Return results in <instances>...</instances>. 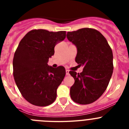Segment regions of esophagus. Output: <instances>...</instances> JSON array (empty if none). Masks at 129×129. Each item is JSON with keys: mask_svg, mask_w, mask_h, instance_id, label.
I'll return each instance as SVG.
<instances>
[{"mask_svg": "<svg viewBox=\"0 0 129 129\" xmlns=\"http://www.w3.org/2000/svg\"><path fill=\"white\" fill-rule=\"evenodd\" d=\"M66 75L67 76H69L70 75V74H69V70H66Z\"/></svg>", "mask_w": 129, "mask_h": 129, "instance_id": "obj_1", "label": "esophagus"}]
</instances>
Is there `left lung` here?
Masks as SVG:
<instances>
[{
  "label": "left lung",
  "instance_id": "8db88e82",
  "mask_svg": "<svg viewBox=\"0 0 129 129\" xmlns=\"http://www.w3.org/2000/svg\"><path fill=\"white\" fill-rule=\"evenodd\" d=\"M67 37L77 48L76 62L83 67L80 74L69 72L75 80L70 97L79 104H90L100 98L109 85L114 68L112 51L96 29L85 28L68 31Z\"/></svg>",
  "mask_w": 129,
  "mask_h": 129
}]
</instances>
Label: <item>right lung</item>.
Returning a JSON list of instances; mask_svg holds the SVG:
<instances>
[{
    "label": "right lung",
    "instance_id": "right-lung-1",
    "mask_svg": "<svg viewBox=\"0 0 129 129\" xmlns=\"http://www.w3.org/2000/svg\"><path fill=\"white\" fill-rule=\"evenodd\" d=\"M65 37V31L33 29L19 43L13 60V76L22 95L31 104L45 107L56 99L65 68H52L48 62L54 54L55 46Z\"/></svg>",
    "mask_w": 129,
    "mask_h": 129
}]
</instances>
